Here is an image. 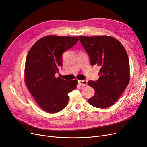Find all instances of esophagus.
Returning a JSON list of instances; mask_svg holds the SVG:
<instances>
[{"label":"esophagus","instance_id":"34e87169","mask_svg":"<svg viewBox=\"0 0 147 147\" xmlns=\"http://www.w3.org/2000/svg\"><path fill=\"white\" fill-rule=\"evenodd\" d=\"M78 84L80 85V86H84L86 85H87V80H79L78 81Z\"/></svg>","mask_w":147,"mask_h":147}]
</instances>
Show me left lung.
<instances>
[{"label":"left lung","instance_id":"1","mask_svg":"<svg viewBox=\"0 0 147 147\" xmlns=\"http://www.w3.org/2000/svg\"><path fill=\"white\" fill-rule=\"evenodd\" d=\"M79 39L89 55L91 65L100 67L99 78L88 81L95 90L88 102L96 108L109 107L119 99L129 82L127 52L119 41L111 36H80Z\"/></svg>","mask_w":147,"mask_h":147}]
</instances>
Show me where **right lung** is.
<instances>
[{
    "mask_svg": "<svg viewBox=\"0 0 147 147\" xmlns=\"http://www.w3.org/2000/svg\"><path fill=\"white\" fill-rule=\"evenodd\" d=\"M78 36H47L38 40L27 54L24 69L27 87L38 105L55 113L67 105L68 93L75 89L76 80L55 77L62 66V54L74 47Z\"/></svg>",
    "mask_w": 147,
    "mask_h": 147,
    "instance_id": "1",
    "label": "right lung"
}]
</instances>
